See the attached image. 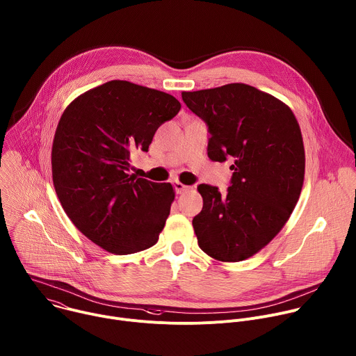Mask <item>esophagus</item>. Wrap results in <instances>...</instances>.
Segmentation results:
<instances>
[{
  "instance_id": "esophagus-1",
  "label": "esophagus",
  "mask_w": 356,
  "mask_h": 356,
  "mask_svg": "<svg viewBox=\"0 0 356 356\" xmlns=\"http://www.w3.org/2000/svg\"><path fill=\"white\" fill-rule=\"evenodd\" d=\"M173 187H175V191L177 194H181V193H184V191H187L190 188L188 186H186V184H183L180 181H173Z\"/></svg>"
}]
</instances>
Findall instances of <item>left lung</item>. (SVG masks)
<instances>
[{"mask_svg": "<svg viewBox=\"0 0 356 356\" xmlns=\"http://www.w3.org/2000/svg\"><path fill=\"white\" fill-rule=\"evenodd\" d=\"M207 124L208 158L233 159L226 194L200 184L193 219L200 249L219 261H242L267 246L289 219L305 179V148L292 110L246 83L183 92Z\"/></svg>", "mask_w": 356, "mask_h": 356, "instance_id": "obj_1", "label": "left lung"}]
</instances>
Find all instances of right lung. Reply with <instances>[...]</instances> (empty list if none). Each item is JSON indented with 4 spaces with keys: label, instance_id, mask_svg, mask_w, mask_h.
I'll return each instance as SVG.
<instances>
[{
    "label": "right lung",
    "instance_id": "add662e5",
    "mask_svg": "<svg viewBox=\"0 0 356 356\" xmlns=\"http://www.w3.org/2000/svg\"><path fill=\"white\" fill-rule=\"evenodd\" d=\"M180 107L169 93L115 79L64 110L51 148L54 188L76 229L106 252L133 254L158 242L173 187L129 175L130 159L148 152Z\"/></svg>",
    "mask_w": 356,
    "mask_h": 356
}]
</instances>
